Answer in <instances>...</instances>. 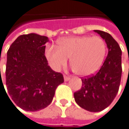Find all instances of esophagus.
<instances>
[{
    "instance_id": "34e87169",
    "label": "esophagus",
    "mask_w": 129,
    "mask_h": 129,
    "mask_svg": "<svg viewBox=\"0 0 129 129\" xmlns=\"http://www.w3.org/2000/svg\"><path fill=\"white\" fill-rule=\"evenodd\" d=\"M69 80H70V77H69L64 75V81L65 82H67V81H69Z\"/></svg>"
}]
</instances>
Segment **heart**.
I'll use <instances>...</instances> for the list:
<instances>
[{"label":"heart","mask_w":129,"mask_h":129,"mask_svg":"<svg viewBox=\"0 0 129 129\" xmlns=\"http://www.w3.org/2000/svg\"><path fill=\"white\" fill-rule=\"evenodd\" d=\"M105 54L106 43L98 36L65 38L58 42L57 47L47 46L45 49V57L52 69L60 70L70 57L74 71L80 76L91 75L97 72Z\"/></svg>","instance_id":"1"}]
</instances>
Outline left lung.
<instances>
[{"instance_id": "1", "label": "left lung", "mask_w": 129, "mask_h": 129, "mask_svg": "<svg viewBox=\"0 0 129 129\" xmlns=\"http://www.w3.org/2000/svg\"><path fill=\"white\" fill-rule=\"evenodd\" d=\"M94 32L105 40L108 54L99 72L82 79V87L74 93V97L80 107L96 112L110 106L118 92L122 74V51L110 34L99 30Z\"/></svg>"}]
</instances>
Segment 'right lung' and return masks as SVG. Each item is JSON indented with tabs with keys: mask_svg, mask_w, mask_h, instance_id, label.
Instances as JSON below:
<instances>
[{
	"mask_svg": "<svg viewBox=\"0 0 129 129\" xmlns=\"http://www.w3.org/2000/svg\"><path fill=\"white\" fill-rule=\"evenodd\" d=\"M47 42L49 39L44 36L21 35L7 52L8 93L13 102L25 111L35 112L47 107L57 86L64 82L63 74L48 66L44 55Z\"/></svg>",
	"mask_w": 129,
	"mask_h": 129,
	"instance_id": "add662e5",
	"label": "right lung"
}]
</instances>
